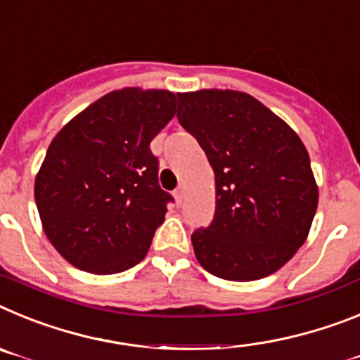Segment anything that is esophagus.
Masks as SVG:
<instances>
[{"mask_svg":"<svg viewBox=\"0 0 360 360\" xmlns=\"http://www.w3.org/2000/svg\"><path fill=\"white\" fill-rule=\"evenodd\" d=\"M174 198H176V201L179 202V205H181V202H183V198H184V188H183V186H179V188H177L176 192H174Z\"/></svg>","mask_w":360,"mask_h":360,"instance_id":"esophagus-1","label":"esophagus"}]
</instances>
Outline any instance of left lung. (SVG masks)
Listing matches in <instances>:
<instances>
[{
    "label": "left lung",
    "instance_id": "obj_1",
    "mask_svg": "<svg viewBox=\"0 0 360 360\" xmlns=\"http://www.w3.org/2000/svg\"><path fill=\"white\" fill-rule=\"evenodd\" d=\"M177 120L215 176V215L192 233L199 264L226 281H255L284 266L311 228L319 188L301 137L237 90L177 94Z\"/></svg>",
    "mask_w": 360,
    "mask_h": 360
}]
</instances>
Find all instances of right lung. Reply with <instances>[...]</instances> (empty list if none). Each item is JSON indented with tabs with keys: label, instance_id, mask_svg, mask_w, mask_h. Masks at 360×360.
Segmentation results:
<instances>
[{
	"label": "right lung",
	"instance_id": "right-lung-1",
	"mask_svg": "<svg viewBox=\"0 0 360 360\" xmlns=\"http://www.w3.org/2000/svg\"><path fill=\"white\" fill-rule=\"evenodd\" d=\"M176 105L170 90H114L52 139L34 198L45 236L72 266L108 275L145 259L174 201L158 184L150 141Z\"/></svg>",
	"mask_w": 360,
	"mask_h": 360
}]
</instances>
